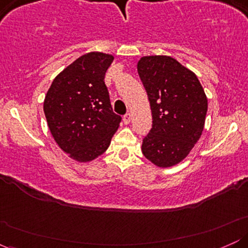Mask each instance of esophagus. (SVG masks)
Returning a JSON list of instances; mask_svg holds the SVG:
<instances>
[{
  "mask_svg": "<svg viewBox=\"0 0 248 248\" xmlns=\"http://www.w3.org/2000/svg\"><path fill=\"white\" fill-rule=\"evenodd\" d=\"M130 120H132V115H130V113H127V114L124 116V124H129Z\"/></svg>",
  "mask_w": 248,
  "mask_h": 248,
  "instance_id": "1",
  "label": "esophagus"
}]
</instances>
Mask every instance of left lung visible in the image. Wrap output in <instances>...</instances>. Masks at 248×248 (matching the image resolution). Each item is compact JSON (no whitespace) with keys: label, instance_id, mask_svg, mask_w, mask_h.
I'll return each mask as SVG.
<instances>
[{"label":"left lung","instance_id":"left-lung-1","mask_svg":"<svg viewBox=\"0 0 248 248\" xmlns=\"http://www.w3.org/2000/svg\"><path fill=\"white\" fill-rule=\"evenodd\" d=\"M138 72L153 115L142 153L156 167H173L189 155L203 133L206 94L197 76L172 57H142Z\"/></svg>","mask_w":248,"mask_h":248}]
</instances>
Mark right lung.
Segmentation results:
<instances>
[{
    "label": "right lung",
    "mask_w": 248,
    "mask_h": 248,
    "mask_svg": "<svg viewBox=\"0 0 248 248\" xmlns=\"http://www.w3.org/2000/svg\"><path fill=\"white\" fill-rule=\"evenodd\" d=\"M113 59L96 51L82 55L53 79L45 95L43 108L51 135L79 163L106 152L120 126L104 81Z\"/></svg>",
    "instance_id": "obj_1"
}]
</instances>
